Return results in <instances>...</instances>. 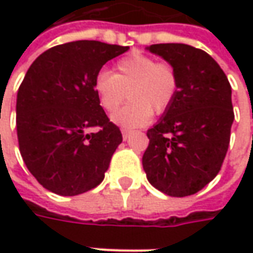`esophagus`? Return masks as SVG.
<instances>
[{"label": "esophagus", "instance_id": "esophagus-1", "mask_svg": "<svg viewBox=\"0 0 253 253\" xmlns=\"http://www.w3.org/2000/svg\"><path fill=\"white\" fill-rule=\"evenodd\" d=\"M121 132H122V138H124V141H126V139L129 138V135L132 133L131 129H125V128H124V129H121Z\"/></svg>", "mask_w": 253, "mask_h": 253}]
</instances>
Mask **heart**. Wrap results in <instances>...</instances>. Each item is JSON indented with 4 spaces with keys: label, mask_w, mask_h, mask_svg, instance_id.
I'll return each mask as SVG.
<instances>
[{
    "label": "heart",
    "mask_w": 253,
    "mask_h": 253,
    "mask_svg": "<svg viewBox=\"0 0 253 253\" xmlns=\"http://www.w3.org/2000/svg\"><path fill=\"white\" fill-rule=\"evenodd\" d=\"M102 110L114 112L111 121L122 128H136L151 121L152 111L163 114L179 91V76L169 63H158L148 54L133 52L118 60L114 74L100 73L92 84Z\"/></svg>",
    "instance_id": "obj_1"
}]
</instances>
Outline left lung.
I'll return each instance as SVG.
<instances>
[{"label": "left lung", "instance_id": "obj_1", "mask_svg": "<svg viewBox=\"0 0 253 253\" xmlns=\"http://www.w3.org/2000/svg\"><path fill=\"white\" fill-rule=\"evenodd\" d=\"M179 76V91L146 135L142 165L153 187L171 197L197 193L218 174L234 122L231 85L219 64L184 43L146 47Z\"/></svg>", "mask_w": 253, "mask_h": 253}]
</instances>
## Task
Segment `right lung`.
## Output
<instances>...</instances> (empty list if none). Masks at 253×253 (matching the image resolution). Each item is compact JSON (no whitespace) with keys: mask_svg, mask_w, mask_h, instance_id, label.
<instances>
[{"mask_svg":"<svg viewBox=\"0 0 253 253\" xmlns=\"http://www.w3.org/2000/svg\"><path fill=\"white\" fill-rule=\"evenodd\" d=\"M129 47L98 41L57 44L41 54L16 95V132L28 170L44 189L77 196L97 187L122 142L92 84L104 64ZM94 126L97 132H88Z\"/></svg>","mask_w":253,"mask_h":253,"instance_id":"obj_1","label":"right lung"}]
</instances>
